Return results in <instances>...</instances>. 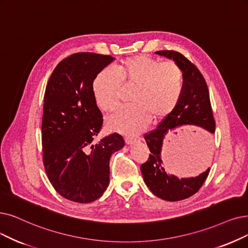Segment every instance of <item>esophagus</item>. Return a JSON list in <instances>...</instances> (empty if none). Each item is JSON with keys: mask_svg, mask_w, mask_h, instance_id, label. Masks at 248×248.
<instances>
[{"mask_svg": "<svg viewBox=\"0 0 248 248\" xmlns=\"http://www.w3.org/2000/svg\"><path fill=\"white\" fill-rule=\"evenodd\" d=\"M140 140H141L140 137H126L125 138V142H126V144H131L133 142L140 141Z\"/></svg>", "mask_w": 248, "mask_h": 248, "instance_id": "1", "label": "esophagus"}]
</instances>
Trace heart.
<instances>
[{"instance_id":"b5f03b06","label":"heart","mask_w":248,"mask_h":248,"mask_svg":"<svg viewBox=\"0 0 248 248\" xmlns=\"http://www.w3.org/2000/svg\"><path fill=\"white\" fill-rule=\"evenodd\" d=\"M121 85L134 87L130 107L119 108L107 118L108 130L135 134L150 121H161L169 116L180 101L184 87L181 68L175 62L160 63L146 56L127 58L117 71L103 70L94 78L93 93L96 106L112 111L118 105Z\"/></svg>"}]
</instances>
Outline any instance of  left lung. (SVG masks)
Listing matches in <instances>:
<instances>
[{"label":"left lung","instance_id":"8db88e82","mask_svg":"<svg viewBox=\"0 0 248 248\" xmlns=\"http://www.w3.org/2000/svg\"><path fill=\"white\" fill-rule=\"evenodd\" d=\"M156 55L172 60L181 68L184 76V87L180 101L173 110L158 124L155 129L144 135L151 154L148 160L141 165L140 170L143 180L150 190L157 197L168 202H178L192 196L200 190L204 183L210 168L199 176L190 178H178L168 174L161 158V152L165 135L169 130L185 125L201 127V142L196 145L191 160L194 164L210 165L212 161V136L215 133V120L210 101L209 88L202 74L182 54L175 51H158ZM209 133L207 134L206 131Z\"/></svg>","mask_w":248,"mask_h":248}]
</instances>
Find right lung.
Segmentation results:
<instances>
[{
	"mask_svg": "<svg viewBox=\"0 0 248 248\" xmlns=\"http://www.w3.org/2000/svg\"><path fill=\"white\" fill-rule=\"evenodd\" d=\"M114 60L108 55L73 54L57 65L46 87L42 123L46 173L56 191L75 202L100 199L110 182L111 155L125 145L118 133L93 143L103 115L93 83Z\"/></svg>",
	"mask_w": 248,
	"mask_h": 248,
	"instance_id": "right-lung-1",
	"label": "right lung"
}]
</instances>
